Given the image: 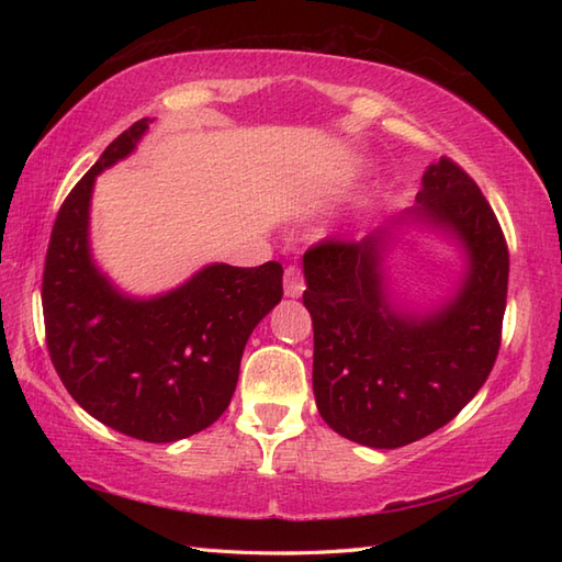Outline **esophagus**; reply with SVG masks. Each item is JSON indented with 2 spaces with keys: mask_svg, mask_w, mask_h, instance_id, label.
Returning a JSON list of instances; mask_svg holds the SVG:
<instances>
[{
  "mask_svg": "<svg viewBox=\"0 0 562 562\" xmlns=\"http://www.w3.org/2000/svg\"><path fill=\"white\" fill-rule=\"evenodd\" d=\"M304 292V272L300 266L284 268V294L300 296Z\"/></svg>",
  "mask_w": 562,
  "mask_h": 562,
  "instance_id": "34e87169",
  "label": "esophagus"
}]
</instances>
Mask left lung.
I'll use <instances>...</instances> for the list:
<instances>
[{"label": "left lung", "instance_id": "obj_1", "mask_svg": "<svg viewBox=\"0 0 562 562\" xmlns=\"http://www.w3.org/2000/svg\"><path fill=\"white\" fill-rule=\"evenodd\" d=\"M413 214L457 234L471 258L457 300L432 316H401L386 304L379 238H324L304 254L318 413L374 449L405 447L457 417L503 342L509 250L481 188L441 157L423 176Z\"/></svg>", "mask_w": 562, "mask_h": 562}]
</instances>
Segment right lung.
Segmentation results:
<instances>
[{
	"label": "right lung",
	"instance_id": "add662e5",
	"mask_svg": "<svg viewBox=\"0 0 562 562\" xmlns=\"http://www.w3.org/2000/svg\"><path fill=\"white\" fill-rule=\"evenodd\" d=\"M149 125L117 135L59 207L43 268L45 342L83 411L142 441H176L229 405L250 330L282 300V266L217 262L159 300L117 294L93 268L87 226L93 178L127 157Z\"/></svg>",
	"mask_w": 562,
	"mask_h": 562
}]
</instances>
